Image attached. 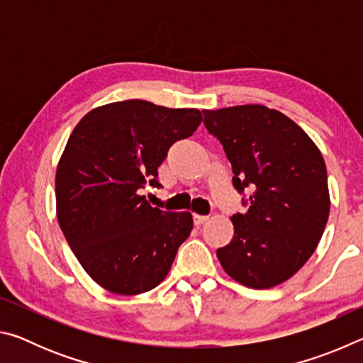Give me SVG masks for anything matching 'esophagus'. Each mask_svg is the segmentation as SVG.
<instances>
[{"label":"esophagus","instance_id":"obj_1","mask_svg":"<svg viewBox=\"0 0 363 363\" xmlns=\"http://www.w3.org/2000/svg\"><path fill=\"white\" fill-rule=\"evenodd\" d=\"M208 219H210L208 216H201V214H194V224L196 227H200L201 224H205Z\"/></svg>","mask_w":363,"mask_h":363}]
</instances>
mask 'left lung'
<instances>
[{
	"mask_svg": "<svg viewBox=\"0 0 363 363\" xmlns=\"http://www.w3.org/2000/svg\"><path fill=\"white\" fill-rule=\"evenodd\" d=\"M219 139L238 192L251 190L248 211L230 218L233 238L216 251L238 284L256 290L284 284L304 266L330 214L327 167L303 128L279 110L247 104L203 110Z\"/></svg>",
	"mask_w": 363,
	"mask_h": 363,
	"instance_id": "obj_1",
	"label": "left lung"
}]
</instances>
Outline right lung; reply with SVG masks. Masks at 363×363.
<instances>
[{"mask_svg": "<svg viewBox=\"0 0 363 363\" xmlns=\"http://www.w3.org/2000/svg\"><path fill=\"white\" fill-rule=\"evenodd\" d=\"M196 108L131 99L93 108L72 131L56 171V211L73 255L97 285L140 294L162 284L194 227L139 195L158 187V167L201 123Z\"/></svg>", "mask_w": 363, "mask_h": 363, "instance_id": "right-lung-1", "label": "right lung"}]
</instances>
